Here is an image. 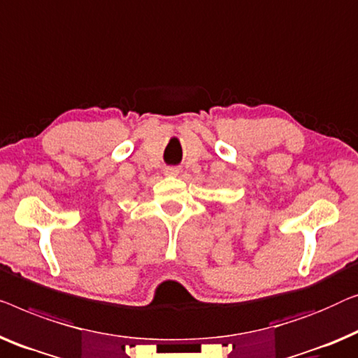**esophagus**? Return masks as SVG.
Instances as JSON below:
<instances>
[{
  "mask_svg": "<svg viewBox=\"0 0 358 358\" xmlns=\"http://www.w3.org/2000/svg\"><path fill=\"white\" fill-rule=\"evenodd\" d=\"M164 174H166V176H171V178H176V176L179 174V168H176V166H168V168H164Z\"/></svg>",
  "mask_w": 358,
  "mask_h": 358,
  "instance_id": "esophagus-1",
  "label": "esophagus"
}]
</instances>
